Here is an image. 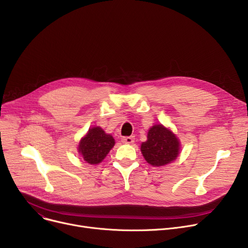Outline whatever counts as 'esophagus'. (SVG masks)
Masks as SVG:
<instances>
[{
	"label": "esophagus",
	"mask_w": 248,
	"mask_h": 248,
	"mask_svg": "<svg viewBox=\"0 0 248 248\" xmlns=\"http://www.w3.org/2000/svg\"><path fill=\"white\" fill-rule=\"evenodd\" d=\"M122 141L124 144H134L135 138L134 137H124L122 139Z\"/></svg>",
	"instance_id": "esophagus-1"
}]
</instances>
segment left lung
<instances>
[{
    "mask_svg": "<svg viewBox=\"0 0 248 248\" xmlns=\"http://www.w3.org/2000/svg\"><path fill=\"white\" fill-rule=\"evenodd\" d=\"M146 161L154 166H165L177 159L180 154L178 138L162 124L153 125L148 133V140L140 146Z\"/></svg>",
    "mask_w": 248,
    "mask_h": 248,
    "instance_id": "obj_1",
    "label": "left lung"
}]
</instances>
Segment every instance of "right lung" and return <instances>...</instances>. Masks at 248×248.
I'll list each match as a JSON object with an SVG mask.
<instances>
[{
    "instance_id": "right-lung-1",
    "label": "right lung",
    "mask_w": 248,
    "mask_h": 248,
    "mask_svg": "<svg viewBox=\"0 0 248 248\" xmlns=\"http://www.w3.org/2000/svg\"><path fill=\"white\" fill-rule=\"evenodd\" d=\"M115 144L111 135L99 126H93L88 129L87 134L81 139L78 145V152L85 162L90 165L99 164Z\"/></svg>"
}]
</instances>
